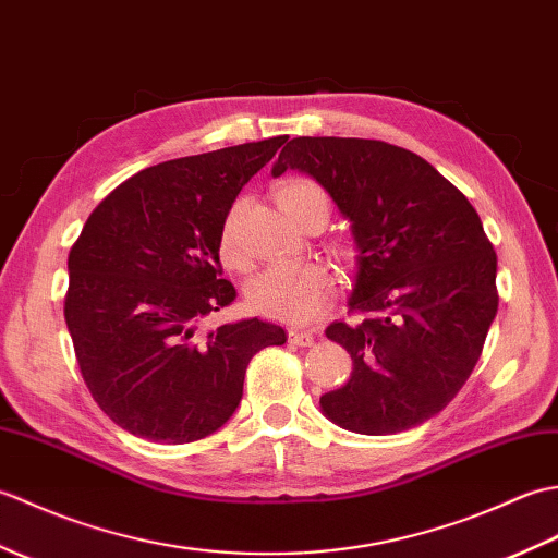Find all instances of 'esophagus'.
Listing matches in <instances>:
<instances>
[{
	"label": "esophagus",
	"mask_w": 558,
	"mask_h": 558,
	"mask_svg": "<svg viewBox=\"0 0 558 558\" xmlns=\"http://www.w3.org/2000/svg\"><path fill=\"white\" fill-rule=\"evenodd\" d=\"M290 342L300 348H310L314 342V333L312 330H290Z\"/></svg>",
	"instance_id": "obj_1"
}]
</instances>
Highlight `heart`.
Here are the masks:
<instances>
[{
	"label": "heart",
	"mask_w": 558,
	"mask_h": 558,
	"mask_svg": "<svg viewBox=\"0 0 558 558\" xmlns=\"http://www.w3.org/2000/svg\"><path fill=\"white\" fill-rule=\"evenodd\" d=\"M278 204L288 216L300 222L310 210H330L328 194L312 180L282 182L278 186ZM220 252L225 260L240 266L242 252L236 244V210H232L220 232ZM336 280L330 270L318 260L294 266H270L260 270L248 286V302L260 316L276 318L286 324H310L333 302Z\"/></svg>",
	"instance_id": "1"
}]
</instances>
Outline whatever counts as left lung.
Segmentation results:
<instances>
[{"instance_id":"1","label":"left lung","mask_w":558,"mask_h":558,"mask_svg":"<svg viewBox=\"0 0 558 558\" xmlns=\"http://www.w3.org/2000/svg\"><path fill=\"white\" fill-rule=\"evenodd\" d=\"M300 170L350 220V322L326 328L352 357L322 396L342 429L384 436L441 412L465 386L499 310L496 252L477 210L417 153L374 138L298 136L272 177Z\"/></svg>"}]
</instances>
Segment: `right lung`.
Segmentation results:
<instances>
[{
  "instance_id": "right-lung-1",
  "label": "right lung",
  "mask_w": 558,
  "mask_h": 558,
  "mask_svg": "<svg viewBox=\"0 0 558 558\" xmlns=\"http://www.w3.org/2000/svg\"><path fill=\"white\" fill-rule=\"evenodd\" d=\"M288 136L177 158L105 196L69 252L64 318L93 400L129 434L198 441L232 417L246 364L282 326L206 322L236 292L220 232L236 194Z\"/></svg>"
}]
</instances>
